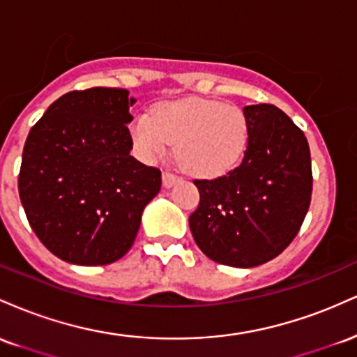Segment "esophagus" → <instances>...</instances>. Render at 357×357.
Listing matches in <instances>:
<instances>
[{
    "mask_svg": "<svg viewBox=\"0 0 357 357\" xmlns=\"http://www.w3.org/2000/svg\"><path fill=\"white\" fill-rule=\"evenodd\" d=\"M178 181H179V178L176 174L167 173V171H165V173H162V186H165V188L174 186V184L178 183Z\"/></svg>",
    "mask_w": 357,
    "mask_h": 357,
    "instance_id": "1",
    "label": "esophagus"
}]
</instances>
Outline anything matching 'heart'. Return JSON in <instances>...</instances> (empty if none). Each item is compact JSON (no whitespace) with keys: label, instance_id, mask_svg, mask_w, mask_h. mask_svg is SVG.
<instances>
[{"label":"heart","instance_id":"obj_1","mask_svg":"<svg viewBox=\"0 0 357 357\" xmlns=\"http://www.w3.org/2000/svg\"><path fill=\"white\" fill-rule=\"evenodd\" d=\"M130 136L144 159L165 155L176 142V159L188 173L218 178L243 158L248 121L236 105L188 97L159 104L154 117L139 114L130 124Z\"/></svg>","mask_w":357,"mask_h":357}]
</instances>
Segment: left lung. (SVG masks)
I'll return each mask as SVG.
<instances>
[{
	"label": "left lung",
	"mask_w": 357,
	"mask_h": 357,
	"mask_svg": "<svg viewBox=\"0 0 357 357\" xmlns=\"http://www.w3.org/2000/svg\"><path fill=\"white\" fill-rule=\"evenodd\" d=\"M243 112L248 146L240 166L216 179H196L199 204L190 216L204 255L236 268L280 255L301 230L312 195L304 132L275 105H247Z\"/></svg>",
	"instance_id": "1"
}]
</instances>
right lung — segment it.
I'll return each instance as SVG.
<instances>
[{"label":"right lung","instance_id":"1","mask_svg":"<svg viewBox=\"0 0 357 357\" xmlns=\"http://www.w3.org/2000/svg\"><path fill=\"white\" fill-rule=\"evenodd\" d=\"M134 104L126 89L73 90L28 134L20 199L35 235L60 260L93 267L124 257L161 190V171L130 155Z\"/></svg>","mask_w":357,"mask_h":357}]
</instances>
